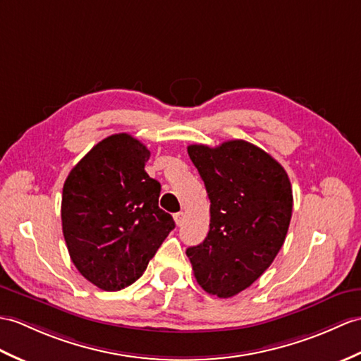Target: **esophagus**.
<instances>
[{
	"mask_svg": "<svg viewBox=\"0 0 361 361\" xmlns=\"http://www.w3.org/2000/svg\"><path fill=\"white\" fill-rule=\"evenodd\" d=\"M173 220L175 223H177V226H181L183 224V220H184V212H177L173 215Z\"/></svg>",
	"mask_w": 361,
	"mask_h": 361,
	"instance_id": "34e87169",
	"label": "esophagus"
}]
</instances>
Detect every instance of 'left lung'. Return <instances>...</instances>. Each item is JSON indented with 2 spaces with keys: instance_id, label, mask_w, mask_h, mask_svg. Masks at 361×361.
Segmentation results:
<instances>
[{
  "instance_id": "8db88e82",
  "label": "left lung",
  "mask_w": 361,
  "mask_h": 361,
  "mask_svg": "<svg viewBox=\"0 0 361 361\" xmlns=\"http://www.w3.org/2000/svg\"><path fill=\"white\" fill-rule=\"evenodd\" d=\"M188 154L211 200V224L186 255L200 286L229 298L249 288L281 249L294 203L290 181L279 161L245 140L190 145Z\"/></svg>"
}]
</instances>
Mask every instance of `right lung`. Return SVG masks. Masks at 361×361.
Listing matches in <instances>:
<instances>
[{
	"mask_svg": "<svg viewBox=\"0 0 361 361\" xmlns=\"http://www.w3.org/2000/svg\"><path fill=\"white\" fill-rule=\"evenodd\" d=\"M150 152L129 133L99 141L67 175L61 221L80 274L103 290L137 281L175 228L158 207L161 186L145 171Z\"/></svg>",
	"mask_w": 361,
	"mask_h": 361,
	"instance_id": "obj_1",
	"label": "right lung"
}]
</instances>
